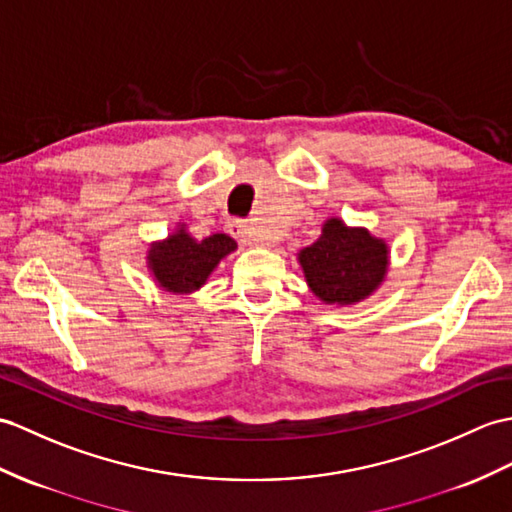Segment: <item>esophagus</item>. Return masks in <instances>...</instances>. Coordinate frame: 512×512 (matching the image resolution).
Returning a JSON list of instances; mask_svg holds the SVG:
<instances>
[{"instance_id": "esophagus-1", "label": "esophagus", "mask_w": 512, "mask_h": 512, "mask_svg": "<svg viewBox=\"0 0 512 512\" xmlns=\"http://www.w3.org/2000/svg\"><path fill=\"white\" fill-rule=\"evenodd\" d=\"M227 229H229V233H231L233 237H237V240L244 242V244H255V242H259L255 231H253V227H251V224H248L246 220H229Z\"/></svg>"}]
</instances>
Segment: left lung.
Wrapping results in <instances>:
<instances>
[{
	"label": "left lung",
	"mask_w": 512,
	"mask_h": 512,
	"mask_svg": "<svg viewBox=\"0 0 512 512\" xmlns=\"http://www.w3.org/2000/svg\"><path fill=\"white\" fill-rule=\"evenodd\" d=\"M299 264L316 299L344 307L368 299L382 285L390 251L368 229L329 218L318 240L299 251Z\"/></svg>",
	"instance_id": "1"
}]
</instances>
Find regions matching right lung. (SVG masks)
I'll return each mask as SVG.
<instances>
[{
  "instance_id": "1",
  "label": "right lung",
  "mask_w": 512,
  "mask_h": 512,
  "mask_svg": "<svg viewBox=\"0 0 512 512\" xmlns=\"http://www.w3.org/2000/svg\"><path fill=\"white\" fill-rule=\"evenodd\" d=\"M235 248V240L227 233H213L205 240H196L187 233L185 222H178L165 240L150 244L146 264L165 292L192 294L207 283L211 272Z\"/></svg>"
}]
</instances>
